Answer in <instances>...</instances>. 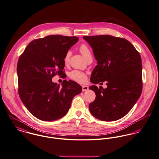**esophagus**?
<instances>
[{"label": "esophagus", "mask_w": 159, "mask_h": 159, "mask_svg": "<svg viewBox=\"0 0 159 159\" xmlns=\"http://www.w3.org/2000/svg\"><path fill=\"white\" fill-rule=\"evenodd\" d=\"M88 89H89V87L88 86H86V85L82 86V91H86Z\"/></svg>", "instance_id": "34e87169"}]
</instances>
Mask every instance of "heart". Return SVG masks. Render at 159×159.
Listing matches in <instances>:
<instances>
[{
  "label": "heart",
  "mask_w": 159,
  "mask_h": 159,
  "mask_svg": "<svg viewBox=\"0 0 159 159\" xmlns=\"http://www.w3.org/2000/svg\"><path fill=\"white\" fill-rule=\"evenodd\" d=\"M79 51L86 61L88 59L92 57L91 52L89 47H88L86 44L81 45L79 48ZM71 55V52L70 50H68L66 53V55L64 56V63L66 64H68ZM70 77L71 79L74 80L76 82H80V83L84 82L86 80V79H87L86 75H85L84 73L78 71V70H74V71H72L71 72H70Z\"/></svg>",
  "instance_id": "heart-1"
}]
</instances>
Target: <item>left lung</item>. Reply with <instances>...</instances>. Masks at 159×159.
Wrapping results in <instances>:
<instances>
[{"mask_svg": "<svg viewBox=\"0 0 159 159\" xmlns=\"http://www.w3.org/2000/svg\"><path fill=\"white\" fill-rule=\"evenodd\" d=\"M83 38L93 49L97 61L91 82L98 84L106 81L107 86L105 89L95 85L89 87L96 95L95 100L89 104V111L104 121L120 120L129 112L142 93L140 54L122 38L100 35Z\"/></svg>", "mask_w": 159, "mask_h": 159, "instance_id": "8db88e82", "label": "left lung"}]
</instances>
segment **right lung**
<instances>
[{"label": "right lung", "instance_id": "obj_1", "mask_svg": "<svg viewBox=\"0 0 159 159\" xmlns=\"http://www.w3.org/2000/svg\"><path fill=\"white\" fill-rule=\"evenodd\" d=\"M79 38L49 35L31 41L19 57L17 71L21 100L32 115L44 121L65 116L75 95L82 86L75 81L64 80L62 86L52 82L62 75L64 56Z\"/></svg>", "mask_w": 159, "mask_h": 159}]
</instances>
